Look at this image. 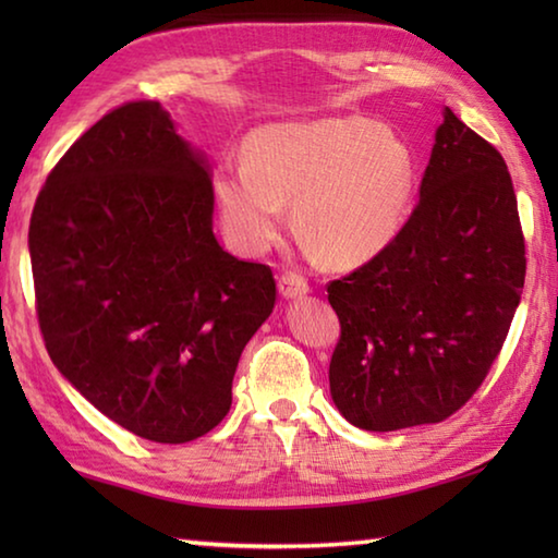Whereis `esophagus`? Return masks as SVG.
Returning a JSON list of instances; mask_svg holds the SVG:
<instances>
[{"mask_svg":"<svg viewBox=\"0 0 558 558\" xmlns=\"http://www.w3.org/2000/svg\"><path fill=\"white\" fill-rule=\"evenodd\" d=\"M278 290L286 300H295V298H305L310 292V286L300 272H282V278L278 280Z\"/></svg>","mask_w":558,"mask_h":558,"instance_id":"34e87169","label":"esophagus"}]
</instances>
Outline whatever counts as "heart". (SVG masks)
<instances>
[{"label": "heart", "mask_w": 558, "mask_h": 558, "mask_svg": "<svg viewBox=\"0 0 558 558\" xmlns=\"http://www.w3.org/2000/svg\"><path fill=\"white\" fill-rule=\"evenodd\" d=\"M415 159L399 132L369 118L276 122L253 130L243 165L214 174L223 229L235 248L263 253L292 223L329 266L372 260L403 229Z\"/></svg>", "instance_id": "heart-1"}]
</instances>
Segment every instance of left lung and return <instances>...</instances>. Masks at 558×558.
<instances>
[{
  "label": "left lung",
  "instance_id": "1",
  "mask_svg": "<svg viewBox=\"0 0 558 558\" xmlns=\"http://www.w3.org/2000/svg\"><path fill=\"white\" fill-rule=\"evenodd\" d=\"M524 235L497 149L442 110L399 235L327 286L342 325L329 391L356 428L440 423L485 381L524 288Z\"/></svg>",
  "mask_w": 558,
  "mask_h": 558
}]
</instances>
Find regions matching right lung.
Instances as JSON below:
<instances>
[{
  "label": "right lung",
  "mask_w": 558,
  "mask_h": 558,
  "mask_svg": "<svg viewBox=\"0 0 558 558\" xmlns=\"http://www.w3.org/2000/svg\"><path fill=\"white\" fill-rule=\"evenodd\" d=\"M29 253L44 342L75 391L145 440L219 426L276 280L216 241L209 165L157 100L75 140L34 204Z\"/></svg>",
  "instance_id": "obj_1"
}]
</instances>
